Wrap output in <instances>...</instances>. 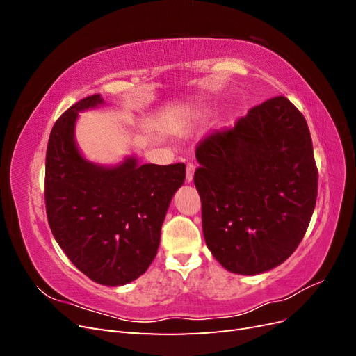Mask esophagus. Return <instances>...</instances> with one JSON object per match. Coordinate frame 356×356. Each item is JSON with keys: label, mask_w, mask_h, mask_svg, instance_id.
Masks as SVG:
<instances>
[{"label": "esophagus", "mask_w": 356, "mask_h": 356, "mask_svg": "<svg viewBox=\"0 0 356 356\" xmlns=\"http://www.w3.org/2000/svg\"><path fill=\"white\" fill-rule=\"evenodd\" d=\"M195 170H196V166L193 163H188L187 168H186V182H193V178H195Z\"/></svg>", "instance_id": "1"}]
</instances>
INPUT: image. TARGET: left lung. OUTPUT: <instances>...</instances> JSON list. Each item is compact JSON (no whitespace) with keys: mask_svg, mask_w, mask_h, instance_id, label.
Segmentation results:
<instances>
[{"mask_svg":"<svg viewBox=\"0 0 356 356\" xmlns=\"http://www.w3.org/2000/svg\"><path fill=\"white\" fill-rule=\"evenodd\" d=\"M196 159L203 236L217 261L238 275L282 264L303 239L318 195L303 114L276 96L204 136Z\"/></svg>","mask_w":356,"mask_h":356,"instance_id":"1","label":"left lung"}]
</instances>
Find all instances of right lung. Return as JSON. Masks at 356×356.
Listing matches in <instances>:
<instances>
[{
	"label": "right lung",
	"mask_w": 356,
	"mask_h": 356,
	"mask_svg": "<svg viewBox=\"0 0 356 356\" xmlns=\"http://www.w3.org/2000/svg\"><path fill=\"white\" fill-rule=\"evenodd\" d=\"M102 96L74 104L51 129L46 154V211L56 242L71 263L106 286L147 272L159 250L161 224L186 165H139L127 156L105 166L86 159L75 141L79 113L98 108Z\"/></svg>",
	"instance_id": "1"
}]
</instances>
